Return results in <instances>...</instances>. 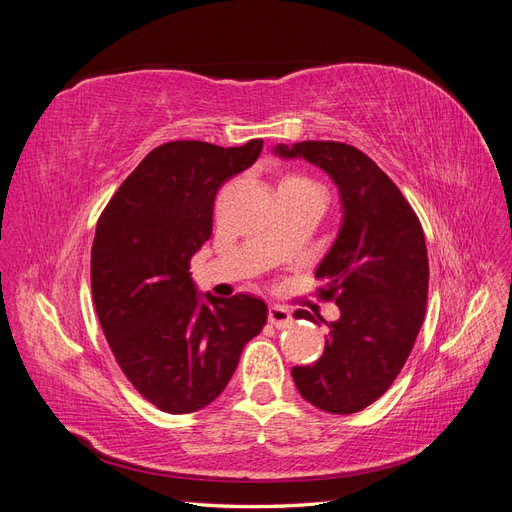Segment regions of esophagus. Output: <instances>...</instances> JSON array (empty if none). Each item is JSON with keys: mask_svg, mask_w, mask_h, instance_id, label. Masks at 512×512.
Returning a JSON list of instances; mask_svg holds the SVG:
<instances>
[{"mask_svg": "<svg viewBox=\"0 0 512 512\" xmlns=\"http://www.w3.org/2000/svg\"><path fill=\"white\" fill-rule=\"evenodd\" d=\"M269 322L273 324L275 329H286L292 324V316L286 307L282 305H271L269 307Z\"/></svg>", "mask_w": 512, "mask_h": 512, "instance_id": "34e87169", "label": "esophagus"}]
</instances>
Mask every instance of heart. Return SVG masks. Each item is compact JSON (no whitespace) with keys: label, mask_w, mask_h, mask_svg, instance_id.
<instances>
[{"label":"heart","mask_w":512,"mask_h":512,"mask_svg":"<svg viewBox=\"0 0 512 512\" xmlns=\"http://www.w3.org/2000/svg\"><path fill=\"white\" fill-rule=\"evenodd\" d=\"M280 185H290V188H318V185L305 175H290Z\"/></svg>","instance_id":"1"}]
</instances>
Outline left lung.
Returning a JSON list of instances; mask_svg holds the SVG:
<instances>
[{"label": "left lung", "mask_w": 512, "mask_h": 512, "mask_svg": "<svg viewBox=\"0 0 512 512\" xmlns=\"http://www.w3.org/2000/svg\"><path fill=\"white\" fill-rule=\"evenodd\" d=\"M275 151L327 170L344 205L342 230L316 269L318 299L335 301L339 320L329 324L320 359L292 367V380L301 397L324 412H361L389 391L421 331L429 290L423 226L361 149L305 141ZM299 318L314 320L309 312Z\"/></svg>", "instance_id": "8db88e82"}]
</instances>
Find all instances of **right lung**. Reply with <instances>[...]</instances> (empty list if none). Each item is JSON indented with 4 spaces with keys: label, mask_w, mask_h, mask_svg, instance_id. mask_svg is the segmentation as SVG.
<instances>
[{
    "label": "right lung",
    "mask_w": 512,
    "mask_h": 512,
    "mask_svg": "<svg viewBox=\"0 0 512 512\" xmlns=\"http://www.w3.org/2000/svg\"><path fill=\"white\" fill-rule=\"evenodd\" d=\"M260 138L241 147L170 141L108 200L91 247V294L117 365L168 414L209 406L235 374L243 346L267 322L250 294L200 303L190 258L213 230L215 194L250 168Z\"/></svg>",
    "instance_id": "obj_1"
}]
</instances>
